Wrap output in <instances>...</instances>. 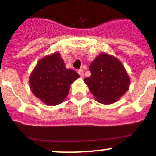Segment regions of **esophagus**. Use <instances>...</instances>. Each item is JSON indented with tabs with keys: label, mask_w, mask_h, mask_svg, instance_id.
Listing matches in <instances>:
<instances>
[{
	"label": "esophagus",
	"mask_w": 156,
	"mask_h": 156,
	"mask_svg": "<svg viewBox=\"0 0 156 156\" xmlns=\"http://www.w3.org/2000/svg\"><path fill=\"white\" fill-rule=\"evenodd\" d=\"M78 73H79V75L81 77H83V76H84V73H83V71L82 69H80L79 71H78Z\"/></svg>",
	"instance_id": "1"
}]
</instances>
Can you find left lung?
<instances>
[{"mask_svg":"<svg viewBox=\"0 0 156 156\" xmlns=\"http://www.w3.org/2000/svg\"><path fill=\"white\" fill-rule=\"evenodd\" d=\"M90 77L85 83L97 102L112 104L129 90L130 78L124 65L113 55L102 52L89 66Z\"/></svg>","mask_w":156,"mask_h":156,"instance_id":"left-lung-1","label":"left lung"}]
</instances>
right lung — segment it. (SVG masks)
I'll use <instances>...</instances> for the list:
<instances>
[{"instance_id":"add662e5","label":"right lung","mask_w":156,"mask_h":156,"mask_svg":"<svg viewBox=\"0 0 156 156\" xmlns=\"http://www.w3.org/2000/svg\"><path fill=\"white\" fill-rule=\"evenodd\" d=\"M80 77L71 69H66L58 52L39 60L29 77L30 91L34 96L48 106L63 102L70 85Z\"/></svg>"}]
</instances>
